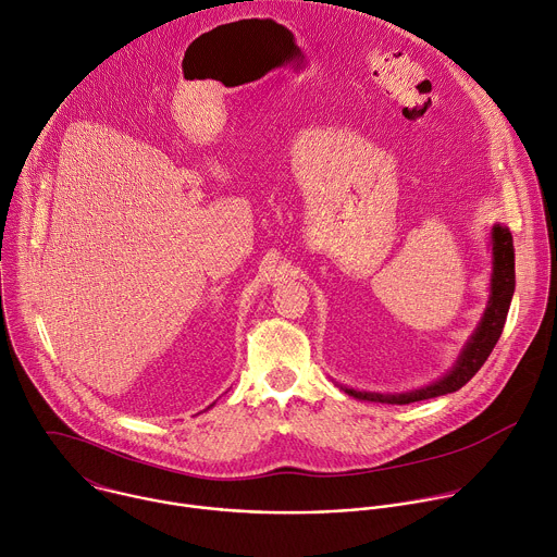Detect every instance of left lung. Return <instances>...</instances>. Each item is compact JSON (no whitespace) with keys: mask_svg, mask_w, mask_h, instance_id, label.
I'll use <instances>...</instances> for the list:
<instances>
[{"mask_svg":"<svg viewBox=\"0 0 557 557\" xmlns=\"http://www.w3.org/2000/svg\"><path fill=\"white\" fill-rule=\"evenodd\" d=\"M513 256L516 253H513L511 231L507 226H503V224H494L492 226V258H494L492 264L494 267H492L490 301H487V308L483 312L481 324L475 326L473 335L469 337V342L460 350L454 368L445 376H441L438 381H434V383H430L425 387L401 392V394L359 392V389H352V387H344V392H348L350 396H355V399H359V401L406 406V404L434 399V396L460 389L475 372L481 370V366L487 361V357L492 355L496 342L503 335V329H505V322H507V312H509V304H511L513 288H516V260H513Z\"/></svg>","mask_w":557,"mask_h":557,"instance_id":"obj_1","label":"left lung"}]
</instances>
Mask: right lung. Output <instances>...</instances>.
I'll use <instances>...</instances> for the list:
<instances>
[{"mask_svg": "<svg viewBox=\"0 0 557 557\" xmlns=\"http://www.w3.org/2000/svg\"><path fill=\"white\" fill-rule=\"evenodd\" d=\"M209 408H211V406H209ZM209 408H207V410H209Z\"/></svg>", "mask_w": 557, "mask_h": 557, "instance_id": "1", "label": "right lung"}]
</instances>
